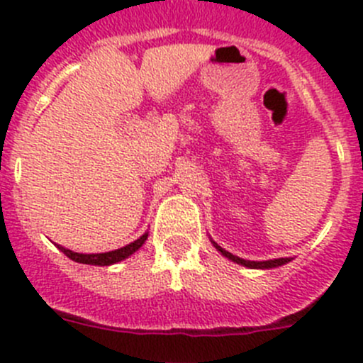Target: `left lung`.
<instances>
[{
  "mask_svg": "<svg viewBox=\"0 0 363 363\" xmlns=\"http://www.w3.org/2000/svg\"><path fill=\"white\" fill-rule=\"evenodd\" d=\"M215 245V249L218 250V252L222 254V256H225L228 259L235 261V263L238 264H243V267L247 268H261V270H268V268H277V267H282V264L289 263L291 261V257H279V259H268V261H249V259H242V257L238 256H233L231 252H228V250L222 249L220 245H217L215 242H211Z\"/></svg>",
  "mask_w": 363,
  "mask_h": 363,
  "instance_id": "obj_1",
  "label": "left lung"
}]
</instances>
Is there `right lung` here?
I'll return each instance as SVG.
<instances>
[{
  "mask_svg": "<svg viewBox=\"0 0 363 363\" xmlns=\"http://www.w3.org/2000/svg\"><path fill=\"white\" fill-rule=\"evenodd\" d=\"M146 238H148V233H145L141 238H138L135 242L128 243V245L121 247V249L111 250V252H102V254H79V252H74V250L65 249V247H61V245H58V249L65 254V256L70 257L72 261H75V263L95 264V267H109V264H114V263H118V261H123V259H127L128 256H132L135 250L141 249L143 243L146 242Z\"/></svg>",
  "mask_w": 363,
  "mask_h": 363,
  "instance_id": "1",
  "label": "right lung"
}]
</instances>
